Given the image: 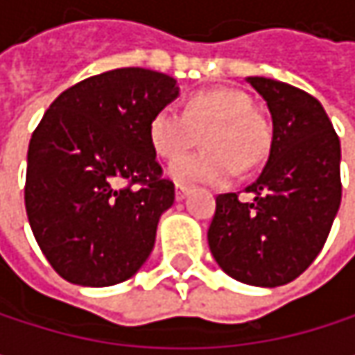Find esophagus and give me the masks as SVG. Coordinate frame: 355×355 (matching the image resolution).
Listing matches in <instances>:
<instances>
[{"instance_id":"obj_1","label":"esophagus","mask_w":355,"mask_h":355,"mask_svg":"<svg viewBox=\"0 0 355 355\" xmlns=\"http://www.w3.org/2000/svg\"><path fill=\"white\" fill-rule=\"evenodd\" d=\"M187 195H189V187H184V184H177V189H175V197H177V201H182Z\"/></svg>"}]
</instances>
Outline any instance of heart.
I'll list each match as a JSON object with an SVG mask.
<instances>
[{
	"mask_svg": "<svg viewBox=\"0 0 355 355\" xmlns=\"http://www.w3.org/2000/svg\"><path fill=\"white\" fill-rule=\"evenodd\" d=\"M203 130L206 150L179 157ZM148 135L158 156L179 157L168 164V177L180 184H226L236 166L247 171L259 164L271 144L267 123L250 110L247 94L234 88L199 90L189 96L184 110L158 108Z\"/></svg>",
	"mask_w": 355,
	"mask_h": 355,
	"instance_id": "obj_1",
	"label": "heart"
}]
</instances>
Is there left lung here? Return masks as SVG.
<instances>
[{
	"instance_id": "1",
	"label": "left lung",
	"mask_w": 355,
	"mask_h": 355,
	"mask_svg": "<svg viewBox=\"0 0 355 355\" xmlns=\"http://www.w3.org/2000/svg\"><path fill=\"white\" fill-rule=\"evenodd\" d=\"M247 82L271 112V150L247 187L250 203L236 193L216 197L207 243L230 277L275 288L296 279L329 236L341 203V146L315 96L269 78Z\"/></svg>"
}]
</instances>
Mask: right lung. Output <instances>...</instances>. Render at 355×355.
Wrapping results in <instances>:
<instances>
[{
    "label": "right lung",
    "mask_w": 355,
    "mask_h": 355,
    "mask_svg": "<svg viewBox=\"0 0 355 355\" xmlns=\"http://www.w3.org/2000/svg\"><path fill=\"white\" fill-rule=\"evenodd\" d=\"M177 96L175 78L121 67L67 88L44 112L28 146L24 201L63 279L114 286L150 257L175 184L162 178L148 127Z\"/></svg>",
    "instance_id": "obj_1"
}]
</instances>
